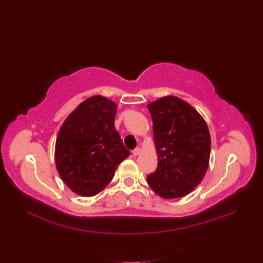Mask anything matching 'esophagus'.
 Returning <instances> with one entry per match:
<instances>
[{"label":"esophagus","instance_id":"esophagus-1","mask_svg":"<svg viewBox=\"0 0 263 263\" xmlns=\"http://www.w3.org/2000/svg\"><path fill=\"white\" fill-rule=\"evenodd\" d=\"M132 154H133V156H139L140 154H141V148L140 147H136L133 151H132Z\"/></svg>","mask_w":263,"mask_h":263}]
</instances>
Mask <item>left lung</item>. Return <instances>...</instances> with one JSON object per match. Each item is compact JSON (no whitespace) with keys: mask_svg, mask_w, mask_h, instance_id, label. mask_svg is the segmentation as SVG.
<instances>
[{"mask_svg":"<svg viewBox=\"0 0 263 263\" xmlns=\"http://www.w3.org/2000/svg\"><path fill=\"white\" fill-rule=\"evenodd\" d=\"M147 106L158 155V167L147 176V182L165 199L184 197L201 182L209 166L208 126L194 107L175 96Z\"/></svg>","mask_w":263,"mask_h":263,"instance_id":"left-lung-1","label":"left lung"}]
</instances>
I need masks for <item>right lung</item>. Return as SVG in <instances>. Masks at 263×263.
I'll list each match as a JSON object with an SVG mask.
<instances>
[{"label":"right lung","instance_id":"right-lung-1","mask_svg":"<svg viewBox=\"0 0 263 263\" xmlns=\"http://www.w3.org/2000/svg\"><path fill=\"white\" fill-rule=\"evenodd\" d=\"M117 104L100 95L80 103L65 119L55 143L57 170L80 196H95L130 156L115 129Z\"/></svg>","mask_w":263,"mask_h":263}]
</instances>
